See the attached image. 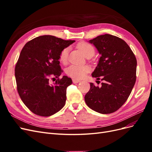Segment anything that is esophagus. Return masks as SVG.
<instances>
[{
    "instance_id": "1",
    "label": "esophagus",
    "mask_w": 152,
    "mask_h": 152,
    "mask_svg": "<svg viewBox=\"0 0 152 152\" xmlns=\"http://www.w3.org/2000/svg\"><path fill=\"white\" fill-rule=\"evenodd\" d=\"M72 81L74 84H77V83H79V82H80V80H77V79H72Z\"/></svg>"
}]
</instances>
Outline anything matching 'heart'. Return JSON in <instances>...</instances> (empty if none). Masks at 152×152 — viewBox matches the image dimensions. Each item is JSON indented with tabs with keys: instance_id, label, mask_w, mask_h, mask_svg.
<instances>
[{
	"instance_id": "1",
	"label": "heart",
	"mask_w": 152,
	"mask_h": 152,
	"mask_svg": "<svg viewBox=\"0 0 152 152\" xmlns=\"http://www.w3.org/2000/svg\"><path fill=\"white\" fill-rule=\"evenodd\" d=\"M77 47L86 57L91 56V55L93 56L94 54L95 50L93 46L87 42H80L78 44ZM69 52H70V48L67 47L64 48L59 54V61L62 63L66 64L67 63ZM89 70L90 68L87 66L72 65L66 69V73L68 76L73 78V79H83Z\"/></svg>"
}]
</instances>
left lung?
Instances as JSON below:
<instances>
[{"label":"left lung","mask_w":152,"mask_h":152,"mask_svg":"<svg viewBox=\"0 0 152 152\" xmlns=\"http://www.w3.org/2000/svg\"><path fill=\"white\" fill-rule=\"evenodd\" d=\"M89 42L102 55L92 77L103 82L101 87L90 83L85 102L95 112L112 113L126 102L135 84L136 58L128 44L116 36L102 35Z\"/></svg>","instance_id":"1"}]
</instances>
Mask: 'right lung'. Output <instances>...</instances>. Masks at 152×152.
<instances>
[{"mask_svg":"<svg viewBox=\"0 0 152 152\" xmlns=\"http://www.w3.org/2000/svg\"><path fill=\"white\" fill-rule=\"evenodd\" d=\"M74 42L42 35L30 40L22 49L15 70L17 90L31 112L49 117L65 106L66 88L72 80L67 76L59 79L63 72L59 54ZM53 76L58 79L50 85L49 78Z\"/></svg>","mask_w":152,"mask_h":152,"instance_id":"right-lung-1","label":"right lung"}]
</instances>
